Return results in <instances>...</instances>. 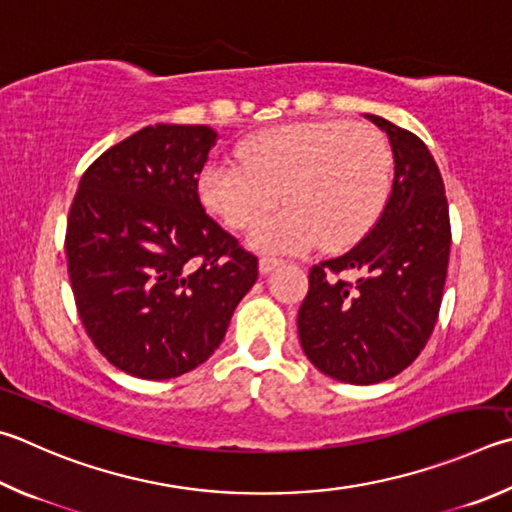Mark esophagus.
Listing matches in <instances>:
<instances>
[{
	"label": "esophagus",
	"mask_w": 512,
	"mask_h": 512,
	"mask_svg": "<svg viewBox=\"0 0 512 512\" xmlns=\"http://www.w3.org/2000/svg\"><path fill=\"white\" fill-rule=\"evenodd\" d=\"M277 264H280V259H277V257H262V259H259V273L268 275Z\"/></svg>",
	"instance_id": "obj_1"
}]
</instances>
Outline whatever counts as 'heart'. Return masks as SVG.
I'll return each instance as SVG.
<instances>
[{
	"mask_svg": "<svg viewBox=\"0 0 512 512\" xmlns=\"http://www.w3.org/2000/svg\"><path fill=\"white\" fill-rule=\"evenodd\" d=\"M383 134L345 120L264 129L241 145V161L210 163L201 199L230 228H246L282 196L287 206L250 230L268 253H302L315 241L338 248L365 235L392 190Z\"/></svg>",
	"mask_w": 512,
	"mask_h": 512,
	"instance_id": "heart-1",
	"label": "heart"
}]
</instances>
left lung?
<instances>
[{
	"label": "left lung",
	"instance_id": "1",
	"mask_svg": "<svg viewBox=\"0 0 512 512\" xmlns=\"http://www.w3.org/2000/svg\"><path fill=\"white\" fill-rule=\"evenodd\" d=\"M394 183L376 226L349 253L311 268L297 313L306 358L322 374L374 385L412 365L439 318L450 257V212L421 138L380 116Z\"/></svg>",
	"mask_w": 512,
	"mask_h": 512
}]
</instances>
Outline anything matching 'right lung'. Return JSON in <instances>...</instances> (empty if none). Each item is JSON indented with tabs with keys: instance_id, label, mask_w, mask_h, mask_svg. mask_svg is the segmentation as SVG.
Returning a JSON list of instances; mask_svg holds the SVG:
<instances>
[{
	"instance_id": "add662e5",
	"label": "right lung",
	"mask_w": 512,
	"mask_h": 512,
	"mask_svg": "<svg viewBox=\"0 0 512 512\" xmlns=\"http://www.w3.org/2000/svg\"><path fill=\"white\" fill-rule=\"evenodd\" d=\"M219 134L143 127L89 165L67 221V266L91 342L129 376L206 362L257 282V257L210 219L199 179Z\"/></svg>"
}]
</instances>
